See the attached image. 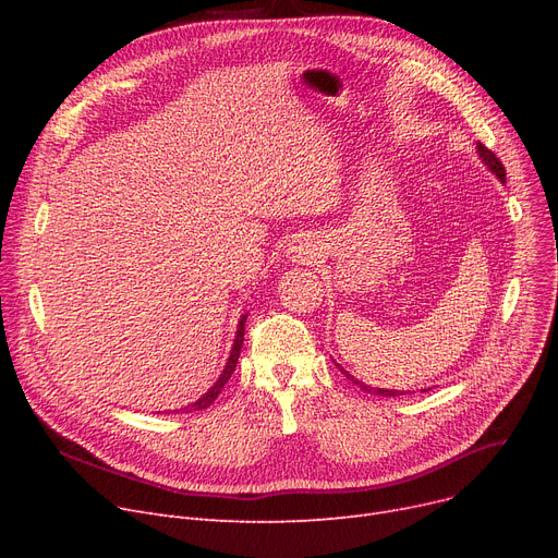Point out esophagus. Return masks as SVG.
Instances as JSON below:
<instances>
[{
	"mask_svg": "<svg viewBox=\"0 0 558 558\" xmlns=\"http://www.w3.org/2000/svg\"><path fill=\"white\" fill-rule=\"evenodd\" d=\"M289 253L296 262H305V259H314L316 257V244L310 238H296L294 242L289 244Z\"/></svg>",
	"mask_w": 558,
	"mask_h": 558,
	"instance_id": "obj_1",
	"label": "esophagus"
}]
</instances>
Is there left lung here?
Instances as JSON below:
<instances>
[{
  "label": "left lung",
  "mask_w": 558,
  "mask_h": 558,
  "mask_svg": "<svg viewBox=\"0 0 558 558\" xmlns=\"http://www.w3.org/2000/svg\"><path fill=\"white\" fill-rule=\"evenodd\" d=\"M477 154H480V158L484 160V165L497 175V179H500L502 183L507 181V171H505V165L500 162V158H497L490 149H486V146L482 144V142H477ZM343 371V368H341ZM343 375L350 379V383H355V385H360L364 391H368V393H375V396H387V398H396V396H402V391H391V389H373V387H368V385H364V383H360V379H355L353 375H350L348 371H343ZM412 393V391H409Z\"/></svg>",
  "instance_id": "left-lung-1"
}]
</instances>
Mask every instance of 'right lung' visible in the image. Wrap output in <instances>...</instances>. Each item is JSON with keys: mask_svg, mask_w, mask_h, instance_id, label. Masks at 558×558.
Returning a JSON list of instances; mask_svg holds the SVG:
<instances>
[{"mask_svg": "<svg viewBox=\"0 0 558 558\" xmlns=\"http://www.w3.org/2000/svg\"><path fill=\"white\" fill-rule=\"evenodd\" d=\"M246 316H248V314H242V318H240V324H238V335H234V343H232L230 357H228V362H226V368H223V373L219 375V379H217V383H215V387H213L208 393H203V396H201L196 402H192V404H187V407H185L187 412H198V409L210 407V404L217 400V396L221 393L223 385H226L228 379H230V375H232L234 366H238V360H240V350H242V343H244V324H246Z\"/></svg>", "mask_w": 558, "mask_h": 558, "instance_id": "add662e5", "label": "right lung"}]
</instances>
